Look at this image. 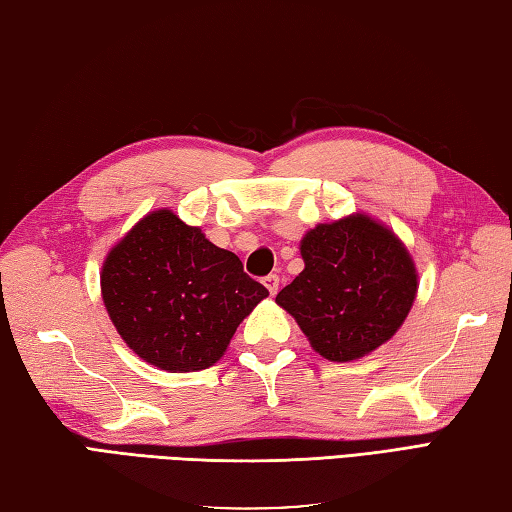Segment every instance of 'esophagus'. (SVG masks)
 <instances>
[{"instance_id": "esophagus-1", "label": "esophagus", "mask_w": 512, "mask_h": 512, "mask_svg": "<svg viewBox=\"0 0 512 512\" xmlns=\"http://www.w3.org/2000/svg\"><path fill=\"white\" fill-rule=\"evenodd\" d=\"M263 283H265V287L269 289V294H276L278 292V285H281V278H278L276 274H269V276H265L263 278Z\"/></svg>"}]
</instances>
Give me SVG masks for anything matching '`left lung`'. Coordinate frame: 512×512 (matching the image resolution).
Here are the masks:
<instances>
[{
    "instance_id": "8db88e82",
    "label": "left lung",
    "mask_w": 512,
    "mask_h": 512,
    "mask_svg": "<svg viewBox=\"0 0 512 512\" xmlns=\"http://www.w3.org/2000/svg\"><path fill=\"white\" fill-rule=\"evenodd\" d=\"M301 256L303 272L276 303L323 359H363L401 330L417 298L419 272L388 225L363 211L321 223L305 231Z\"/></svg>"
}]
</instances>
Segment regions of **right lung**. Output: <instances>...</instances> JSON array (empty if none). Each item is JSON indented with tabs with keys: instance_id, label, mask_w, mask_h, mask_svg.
Segmentation results:
<instances>
[{
	"instance_id": "1",
	"label": "right lung",
	"mask_w": 512,
	"mask_h": 512,
	"mask_svg": "<svg viewBox=\"0 0 512 512\" xmlns=\"http://www.w3.org/2000/svg\"><path fill=\"white\" fill-rule=\"evenodd\" d=\"M115 330L153 368L198 372L227 352L243 318L269 296L234 252L162 207L140 218L100 272Z\"/></svg>"
}]
</instances>
